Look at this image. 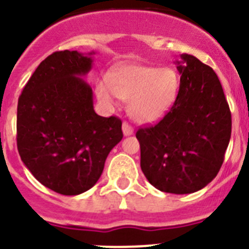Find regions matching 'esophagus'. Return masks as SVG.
Listing matches in <instances>:
<instances>
[{"label":"esophagus","instance_id":"1","mask_svg":"<svg viewBox=\"0 0 249 249\" xmlns=\"http://www.w3.org/2000/svg\"><path fill=\"white\" fill-rule=\"evenodd\" d=\"M122 131H123V135H124V136L133 135V128H132V127L129 126L127 122L122 123Z\"/></svg>","mask_w":249,"mask_h":249}]
</instances>
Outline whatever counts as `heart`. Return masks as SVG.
I'll return each mask as SVG.
<instances>
[{
    "label": "heart",
    "instance_id": "1",
    "mask_svg": "<svg viewBox=\"0 0 249 249\" xmlns=\"http://www.w3.org/2000/svg\"><path fill=\"white\" fill-rule=\"evenodd\" d=\"M178 87L179 78L173 68L122 65L97 83L96 94L107 106H113L116 97L127 101L129 117L147 124L163 117L177 97Z\"/></svg>",
    "mask_w": 249,
    "mask_h": 249
}]
</instances>
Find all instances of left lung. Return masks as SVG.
Here are the masks:
<instances>
[{"instance_id":"obj_1","label":"left lung","mask_w":249,"mask_h":249,"mask_svg":"<svg viewBox=\"0 0 249 249\" xmlns=\"http://www.w3.org/2000/svg\"><path fill=\"white\" fill-rule=\"evenodd\" d=\"M172 108L156 126L136 133L141 168L157 190L187 195L217 176L231 140L232 118L218 77L210 66L183 53Z\"/></svg>"}]
</instances>
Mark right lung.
Masks as SVG:
<instances>
[{"instance_id":"right-lung-1","label":"right lung","mask_w":249,"mask_h":249,"mask_svg":"<svg viewBox=\"0 0 249 249\" xmlns=\"http://www.w3.org/2000/svg\"><path fill=\"white\" fill-rule=\"evenodd\" d=\"M94 52L59 51L39 63L17 106V148L37 181L65 196L97 183L106 158L122 140V122L93 109L83 80Z\"/></svg>"}]
</instances>
